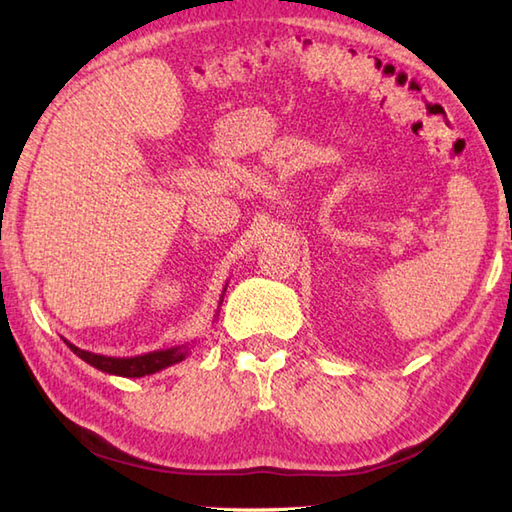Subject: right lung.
I'll return each instance as SVG.
<instances>
[{
    "instance_id": "obj_1",
    "label": "right lung",
    "mask_w": 512,
    "mask_h": 512,
    "mask_svg": "<svg viewBox=\"0 0 512 512\" xmlns=\"http://www.w3.org/2000/svg\"><path fill=\"white\" fill-rule=\"evenodd\" d=\"M226 290V288H224ZM220 306H222V299H220ZM65 341V339H63ZM68 343L70 350L83 358L85 363L101 369L105 374H114V376H125V378H140V376H149V374H156L160 369L171 367L176 363H182L184 358L189 356V345H176V347H167V350H154V352H147V354H140V356H103V354H94L88 350H81V347Z\"/></svg>"
}]
</instances>
